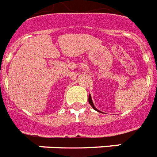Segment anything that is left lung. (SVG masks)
I'll return each instance as SVG.
<instances>
[{"label": "left lung", "mask_w": 157, "mask_h": 157, "mask_svg": "<svg viewBox=\"0 0 157 157\" xmlns=\"http://www.w3.org/2000/svg\"><path fill=\"white\" fill-rule=\"evenodd\" d=\"M88 101H89V103H90V105H91V107L93 108L94 109L96 110V111H98V112H100V111H99V110L97 109H96V107H95V106H94L93 102H92V100H91V96H90V95H89V97H88Z\"/></svg>", "instance_id": "left-lung-1"}]
</instances>
